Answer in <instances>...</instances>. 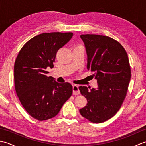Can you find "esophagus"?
<instances>
[{
    "label": "esophagus",
    "mask_w": 146,
    "mask_h": 146,
    "mask_svg": "<svg viewBox=\"0 0 146 146\" xmlns=\"http://www.w3.org/2000/svg\"><path fill=\"white\" fill-rule=\"evenodd\" d=\"M80 93V92L79 90L78 86L76 85H74L73 86V95H79Z\"/></svg>",
    "instance_id": "1"
}]
</instances>
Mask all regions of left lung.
I'll use <instances>...</instances> for the list:
<instances>
[{
	"instance_id": "left-lung-1",
	"label": "left lung",
	"mask_w": 146,
	"mask_h": 146,
	"mask_svg": "<svg viewBox=\"0 0 146 146\" xmlns=\"http://www.w3.org/2000/svg\"><path fill=\"white\" fill-rule=\"evenodd\" d=\"M88 56L87 69L94 73L98 88L79 87L88 103L80 110L85 119L102 123L119 110L127 95L131 70L127 52L116 40L98 35H82Z\"/></svg>"
}]
</instances>
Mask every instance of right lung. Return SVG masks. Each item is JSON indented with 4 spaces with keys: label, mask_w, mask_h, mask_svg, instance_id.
I'll list each match as a JSON object with an SVG mask.
<instances>
[{
    "label": "right lung",
    "mask_w": 146,
    "mask_h": 146,
    "mask_svg": "<svg viewBox=\"0 0 146 146\" xmlns=\"http://www.w3.org/2000/svg\"><path fill=\"white\" fill-rule=\"evenodd\" d=\"M72 33H44L29 40L21 48L14 64V84L24 109L40 121L53 118L73 93L68 82L58 83L46 76L54 67L58 51L72 38Z\"/></svg>",
    "instance_id": "add662e5"
}]
</instances>
